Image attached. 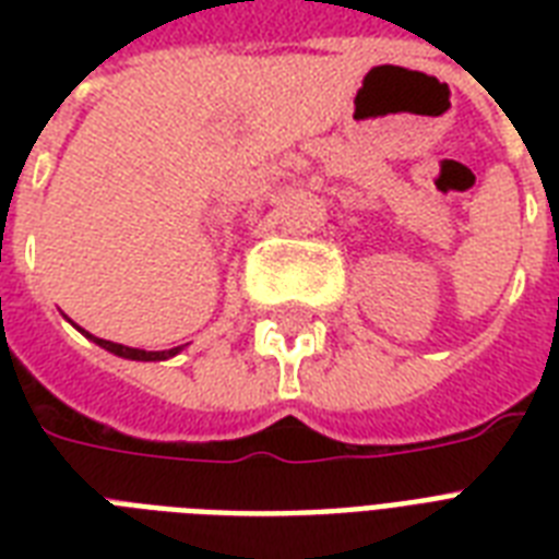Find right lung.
<instances>
[{
	"label": "right lung",
	"mask_w": 559,
	"mask_h": 559,
	"mask_svg": "<svg viewBox=\"0 0 559 559\" xmlns=\"http://www.w3.org/2000/svg\"><path fill=\"white\" fill-rule=\"evenodd\" d=\"M92 342H98L100 348H107L109 354H116V357H124V359H142V362H156V359H168L174 354H179L182 348H170V350H139V348H127V345H118V342H107V340H98V336H92L86 333Z\"/></svg>",
	"instance_id": "add662e5"
}]
</instances>
